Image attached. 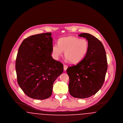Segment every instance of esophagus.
I'll list each match as a JSON object with an SVG mask.
<instances>
[{
	"label": "esophagus",
	"instance_id": "obj_1",
	"mask_svg": "<svg viewBox=\"0 0 123 123\" xmlns=\"http://www.w3.org/2000/svg\"><path fill=\"white\" fill-rule=\"evenodd\" d=\"M67 68H68L67 65H65V64L64 65V70H65V71L66 70Z\"/></svg>",
	"mask_w": 123,
	"mask_h": 123
}]
</instances>
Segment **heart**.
I'll return each mask as SVG.
<instances>
[{
	"instance_id": "b5f03b06",
	"label": "heart",
	"mask_w": 123,
	"mask_h": 123,
	"mask_svg": "<svg viewBox=\"0 0 123 123\" xmlns=\"http://www.w3.org/2000/svg\"><path fill=\"white\" fill-rule=\"evenodd\" d=\"M89 44L84 39L75 36L60 38L58 44L53 45L52 51L54 56L58 58L64 52V56L72 63H77L85 58L88 53Z\"/></svg>"
}]
</instances>
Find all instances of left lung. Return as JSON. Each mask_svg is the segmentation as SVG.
Wrapping results in <instances>:
<instances>
[{
  "mask_svg": "<svg viewBox=\"0 0 123 123\" xmlns=\"http://www.w3.org/2000/svg\"><path fill=\"white\" fill-rule=\"evenodd\" d=\"M89 44L85 58L76 65L69 67V91L77 98H88L96 94L102 86L107 69L105 50L101 42L93 35L82 33Z\"/></svg>",
  "mask_w": 123,
  "mask_h": 123,
  "instance_id": "obj_1",
  "label": "left lung"
}]
</instances>
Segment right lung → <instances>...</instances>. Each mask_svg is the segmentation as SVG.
<instances>
[{"mask_svg": "<svg viewBox=\"0 0 123 123\" xmlns=\"http://www.w3.org/2000/svg\"><path fill=\"white\" fill-rule=\"evenodd\" d=\"M51 33L30 36L19 47L16 60L17 81L30 98L44 99L53 92V83L63 72L64 66L53 59Z\"/></svg>", "mask_w": 123, "mask_h": 123, "instance_id": "obj_1", "label": "right lung"}]
</instances>
